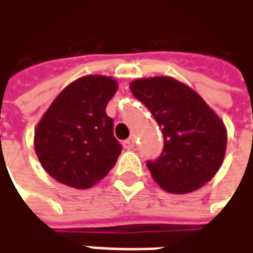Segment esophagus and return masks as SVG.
<instances>
[{
	"mask_svg": "<svg viewBox=\"0 0 253 253\" xmlns=\"http://www.w3.org/2000/svg\"><path fill=\"white\" fill-rule=\"evenodd\" d=\"M134 145H136V139L131 136V137H128V139H126L125 142H123V146L126 148V149H133L134 148Z\"/></svg>",
	"mask_w": 253,
	"mask_h": 253,
	"instance_id": "esophagus-1",
	"label": "esophagus"
}]
</instances>
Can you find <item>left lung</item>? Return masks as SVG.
Wrapping results in <instances>:
<instances>
[{
    "label": "left lung",
    "mask_w": 253,
    "mask_h": 253,
    "mask_svg": "<svg viewBox=\"0 0 253 253\" xmlns=\"http://www.w3.org/2000/svg\"><path fill=\"white\" fill-rule=\"evenodd\" d=\"M130 90L164 136L161 155L146 163L154 180L170 193H189L215 176L226 155L227 131L207 102L173 77L137 79Z\"/></svg>",
    "instance_id": "8db88e82"
}]
</instances>
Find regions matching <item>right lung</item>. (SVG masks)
I'll use <instances>...</instances> for the list:
<instances>
[{"label":"right lung","instance_id":"1","mask_svg":"<svg viewBox=\"0 0 253 253\" xmlns=\"http://www.w3.org/2000/svg\"><path fill=\"white\" fill-rule=\"evenodd\" d=\"M116 79L84 76L54 99L35 130V151L45 171L63 184L89 189L110 173L122 152L107 116Z\"/></svg>","mask_w":253,"mask_h":253}]
</instances>
